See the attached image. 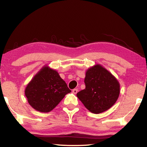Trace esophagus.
Here are the masks:
<instances>
[{"instance_id":"34e87169","label":"esophagus","mask_w":147,"mask_h":147,"mask_svg":"<svg viewBox=\"0 0 147 147\" xmlns=\"http://www.w3.org/2000/svg\"><path fill=\"white\" fill-rule=\"evenodd\" d=\"M72 91H73V92L74 93V94H76V93L78 92V89H73V90H72Z\"/></svg>"}]
</instances>
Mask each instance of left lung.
Instances as JSON below:
<instances>
[{"label":"left lung","mask_w":147,"mask_h":147,"mask_svg":"<svg viewBox=\"0 0 147 147\" xmlns=\"http://www.w3.org/2000/svg\"><path fill=\"white\" fill-rule=\"evenodd\" d=\"M84 82L85 89L76 96L90 112L101 113L116 102L119 95V82L101 65L87 69Z\"/></svg>","instance_id":"1"}]
</instances>
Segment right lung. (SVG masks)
<instances>
[{"instance_id":"obj_1","label":"right lung","mask_w":147,"mask_h":147,"mask_svg":"<svg viewBox=\"0 0 147 147\" xmlns=\"http://www.w3.org/2000/svg\"><path fill=\"white\" fill-rule=\"evenodd\" d=\"M71 92L57 71L44 66L28 84L25 95L33 109L41 113H48Z\"/></svg>"}]
</instances>
